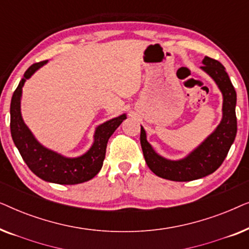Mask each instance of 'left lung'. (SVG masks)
Instances as JSON below:
<instances>
[{"label":"left lung","instance_id":"1","mask_svg":"<svg viewBox=\"0 0 249 249\" xmlns=\"http://www.w3.org/2000/svg\"><path fill=\"white\" fill-rule=\"evenodd\" d=\"M200 69L209 74L219 87L223 96L222 120L215 130L186 158L168 160L159 155L146 139L141 125V145L146 164L163 179L172 181H192L213 173L222 164L237 134L236 103L237 94L226 69L219 61L205 56Z\"/></svg>","mask_w":249,"mask_h":249}]
</instances>
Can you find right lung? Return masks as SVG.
I'll list each match as a JSON object with an SVG mask.
<instances>
[{"label": "right lung", "mask_w": 249, "mask_h": 249, "mask_svg": "<svg viewBox=\"0 0 249 249\" xmlns=\"http://www.w3.org/2000/svg\"><path fill=\"white\" fill-rule=\"evenodd\" d=\"M46 62L47 61H42L30 66L12 95L10 105L11 136L23 161L38 178L59 185H77L93 179L100 172L105 159L108 138L127 117L121 114L98 125L95 130L91 147L78 158H66L44 147L23 122L20 107L22 87L26 80Z\"/></svg>", "instance_id": "obj_1"}]
</instances>
